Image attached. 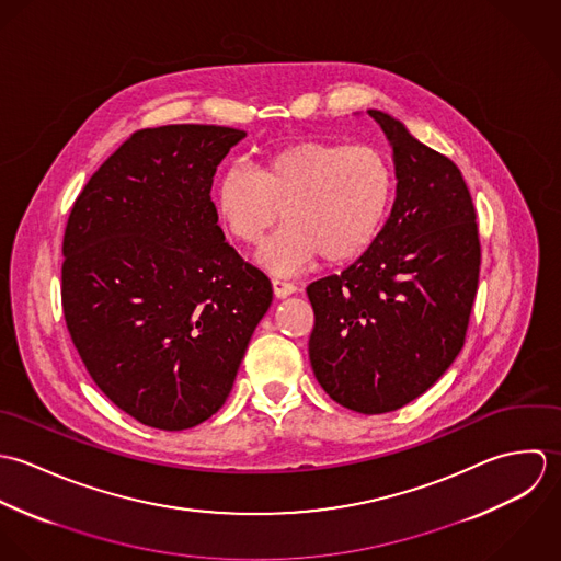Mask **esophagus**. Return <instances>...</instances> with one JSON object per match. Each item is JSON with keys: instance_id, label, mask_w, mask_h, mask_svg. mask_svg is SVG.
<instances>
[{"instance_id": "1", "label": "esophagus", "mask_w": 561, "mask_h": 561, "mask_svg": "<svg viewBox=\"0 0 561 561\" xmlns=\"http://www.w3.org/2000/svg\"><path fill=\"white\" fill-rule=\"evenodd\" d=\"M271 284H273V293H275V297H277V299H286V297H290V295H295V293H297V286H295V284H290V282H286V279L273 277V279H271Z\"/></svg>"}]
</instances>
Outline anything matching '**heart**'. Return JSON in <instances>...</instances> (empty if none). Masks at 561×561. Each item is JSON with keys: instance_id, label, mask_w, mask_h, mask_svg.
<instances>
[{"instance_id": "1", "label": "heart", "mask_w": 561, "mask_h": 561, "mask_svg": "<svg viewBox=\"0 0 561 561\" xmlns=\"http://www.w3.org/2000/svg\"><path fill=\"white\" fill-rule=\"evenodd\" d=\"M394 171L375 147L304 140L262 156L257 169L229 164L215 186V208L240 242H255L286 224L257 249V262L290 275L319 255L344 264L366 253L388 219Z\"/></svg>"}]
</instances>
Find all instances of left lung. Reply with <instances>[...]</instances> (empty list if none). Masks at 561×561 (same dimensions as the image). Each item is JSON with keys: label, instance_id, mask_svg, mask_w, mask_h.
<instances>
[{"label": "left lung", "instance_id": "8db88e82", "mask_svg": "<svg viewBox=\"0 0 561 561\" xmlns=\"http://www.w3.org/2000/svg\"><path fill=\"white\" fill-rule=\"evenodd\" d=\"M368 114L392 147L397 197L373 247L308 286L310 362L336 403L383 414L427 392L461 351L481 247L461 171L394 116Z\"/></svg>", "mask_w": 561, "mask_h": 561}]
</instances>
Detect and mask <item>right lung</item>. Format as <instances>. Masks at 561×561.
<instances>
[{"mask_svg": "<svg viewBox=\"0 0 561 561\" xmlns=\"http://www.w3.org/2000/svg\"><path fill=\"white\" fill-rule=\"evenodd\" d=\"M247 131H134L93 173L62 240V312L98 388L164 432L208 421L273 301L268 277L225 242L210 199Z\"/></svg>", "mask_w": 561, "mask_h": 561, "instance_id": "1", "label": "right lung"}]
</instances>
